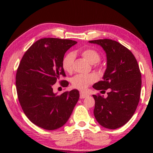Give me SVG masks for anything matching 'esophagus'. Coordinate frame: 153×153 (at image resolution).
Returning a JSON list of instances; mask_svg holds the SVG:
<instances>
[{
    "instance_id": "1",
    "label": "esophagus",
    "mask_w": 153,
    "mask_h": 153,
    "mask_svg": "<svg viewBox=\"0 0 153 153\" xmlns=\"http://www.w3.org/2000/svg\"><path fill=\"white\" fill-rule=\"evenodd\" d=\"M88 95L87 93H83V92H81V93H80V98H81V99H83V98L86 97Z\"/></svg>"
}]
</instances>
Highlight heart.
<instances>
[{"label":"heart","mask_w":153,"mask_h":153,"mask_svg":"<svg viewBox=\"0 0 153 153\" xmlns=\"http://www.w3.org/2000/svg\"><path fill=\"white\" fill-rule=\"evenodd\" d=\"M81 56L92 64L97 63L101 59L100 54L93 49H86L81 51ZM74 60V54L72 52L66 53L62 58V66L65 71L72 72ZM97 80V76L94 74H79L72 79L73 86L79 90H85L91 83Z\"/></svg>","instance_id":"b5f03b06"}]
</instances>
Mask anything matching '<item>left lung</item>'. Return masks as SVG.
I'll return each mask as SVG.
<instances>
[{
    "label": "left lung",
    "mask_w": 153,
    "mask_h": 153,
    "mask_svg": "<svg viewBox=\"0 0 153 153\" xmlns=\"http://www.w3.org/2000/svg\"><path fill=\"white\" fill-rule=\"evenodd\" d=\"M90 43L101 46L106 53L107 66L103 80L95 83L93 88L107 97L93 95L94 116L100 125L115 129L123 126L133 116L139 102L141 74L134 56L118 42L109 39H96Z\"/></svg>",
    "instance_id": "left-lung-1"
}]
</instances>
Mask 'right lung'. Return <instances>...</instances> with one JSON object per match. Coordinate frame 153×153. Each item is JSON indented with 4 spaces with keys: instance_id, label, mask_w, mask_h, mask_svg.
I'll use <instances>...</instances> for the list:
<instances>
[{
    "instance_id": "add662e5",
    "label": "right lung",
    "mask_w": 153,
    "mask_h": 153,
    "mask_svg": "<svg viewBox=\"0 0 153 153\" xmlns=\"http://www.w3.org/2000/svg\"><path fill=\"white\" fill-rule=\"evenodd\" d=\"M76 41L43 38L31 45L21 60L16 74V87L22 110L33 124L54 130L65 124L79 98L76 89L58 95L53 86L65 76L62 60ZM67 87L68 81H59Z\"/></svg>"
}]
</instances>
